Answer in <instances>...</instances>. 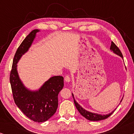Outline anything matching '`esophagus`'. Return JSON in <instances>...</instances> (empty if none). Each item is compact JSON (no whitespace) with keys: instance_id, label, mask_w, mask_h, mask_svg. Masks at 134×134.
I'll use <instances>...</instances> for the list:
<instances>
[{"instance_id":"obj_1","label":"esophagus","mask_w":134,"mask_h":134,"mask_svg":"<svg viewBox=\"0 0 134 134\" xmlns=\"http://www.w3.org/2000/svg\"><path fill=\"white\" fill-rule=\"evenodd\" d=\"M65 80L66 82H70L71 81V79L69 77V76H66L65 77Z\"/></svg>"}]
</instances>
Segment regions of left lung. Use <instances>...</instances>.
<instances>
[{
	"label": "left lung",
	"mask_w": 134,
	"mask_h": 134,
	"mask_svg": "<svg viewBox=\"0 0 134 134\" xmlns=\"http://www.w3.org/2000/svg\"><path fill=\"white\" fill-rule=\"evenodd\" d=\"M110 49L111 51H112L114 54L118 55L121 57L123 59V57H122L121 52L118 47L116 46V44H115L113 43V41L111 42L110 48ZM72 95L73 99H74V104H75V105H76L77 109L78 110V111H79V113L82 115V116H83V117H85L86 119H87V120H88L90 121H100V120H105V119L107 118L108 117H109L110 116V115L112 114L113 112H114L115 110L116 109H116L113 110V111H111V113H109V114H106V115H100V114H98V113L90 112V111L86 110L85 109H84L83 108H82L81 106H80L79 104L77 102H76V100H75L74 94H73L72 93ZM122 99L121 100L120 103L122 101Z\"/></svg>",
	"instance_id": "8db88e82"
}]
</instances>
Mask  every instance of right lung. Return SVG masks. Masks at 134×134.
Masks as SVG:
<instances>
[{
  "label": "right lung",
  "instance_id": "1",
  "mask_svg": "<svg viewBox=\"0 0 134 134\" xmlns=\"http://www.w3.org/2000/svg\"><path fill=\"white\" fill-rule=\"evenodd\" d=\"M38 29L32 30L18 47L13 62L10 76L14 102L25 116L34 121L44 122L56 112L58 107V94L64 86L62 76L49 79L38 90H30L20 79L17 63L21 57L29 51L35 38Z\"/></svg>",
  "mask_w": 134,
  "mask_h": 134
}]
</instances>
